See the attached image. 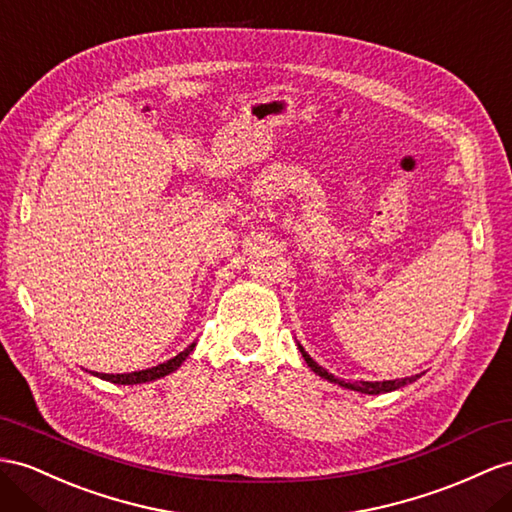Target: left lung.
Returning a JSON list of instances; mask_svg holds the SVG:
<instances>
[{"label": "left lung", "instance_id": "obj_1", "mask_svg": "<svg viewBox=\"0 0 512 512\" xmlns=\"http://www.w3.org/2000/svg\"><path fill=\"white\" fill-rule=\"evenodd\" d=\"M300 352H303V357H305L307 365H309V368H311L313 372H316L318 376L326 378V381H331V383L342 385V387H346V389H352V391L370 393V396H376V393H387V391H393V389H400V387L409 385V383H413V381H417V378H419V376H409V378H400V381H376V383L361 381V383H346V381H339V378H335L333 374H329L324 368H320V365H318L316 361H313L303 348H300Z\"/></svg>", "mask_w": 512, "mask_h": 512}]
</instances>
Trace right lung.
Returning a JSON list of instances; mask_svg holds the SVG:
<instances>
[{
	"mask_svg": "<svg viewBox=\"0 0 512 512\" xmlns=\"http://www.w3.org/2000/svg\"><path fill=\"white\" fill-rule=\"evenodd\" d=\"M192 348H194V344L188 346L183 352H179V355H177L175 359H170V361H166V363L155 365V368H149V370H140V372H131V374H97V376H101L103 381H110V383H116V385L149 383V381H155V378H162V376H166V374H170V372H175V370L179 368V365H181L183 361H186V357L190 355Z\"/></svg>",
	"mask_w": 512,
	"mask_h": 512,
	"instance_id": "1",
	"label": "right lung"
}]
</instances>
